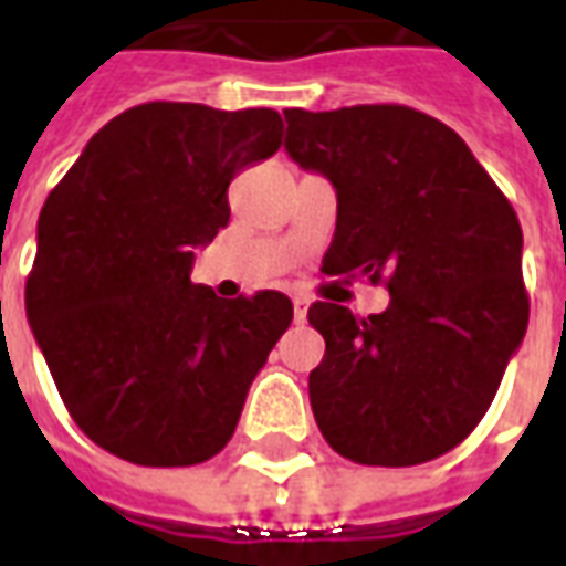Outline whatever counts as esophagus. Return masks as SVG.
<instances>
[{"mask_svg": "<svg viewBox=\"0 0 566 566\" xmlns=\"http://www.w3.org/2000/svg\"><path fill=\"white\" fill-rule=\"evenodd\" d=\"M306 315H308V296L296 294L294 296V318H296V324H303V321H306Z\"/></svg>", "mask_w": 566, "mask_h": 566, "instance_id": "obj_1", "label": "esophagus"}]
</instances>
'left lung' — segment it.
<instances>
[{
  "instance_id": "1",
  "label": "left lung",
  "mask_w": 566,
  "mask_h": 566,
  "mask_svg": "<svg viewBox=\"0 0 566 566\" xmlns=\"http://www.w3.org/2000/svg\"><path fill=\"white\" fill-rule=\"evenodd\" d=\"M284 148L336 187L324 275L385 284L357 318L312 303L324 360L308 400L333 451L367 467H416L473 433L527 331L522 223L470 148L406 105L287 108Z\"/></svg>"
}]
</instances>
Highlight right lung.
<instances>
[{
	"label": "right lung",
	"mask_w": 566,
	"mask_h": 566,
	"mask_svg": "<svg viewBox=\"0 0 566 566\" xmlns=\"http://www.w3.org/2000/svg\"><path fill=\"white\" fill-rule=\"evenodd\" d=\"M272 108L145 103L108 120L48 193L27 318L72 421L139 467H193L230 442L294 306L190 282L230 221L227 187L282 148Z\"/></svg>",
	"instance_id": "right-lung-1"
}]
</instances>
